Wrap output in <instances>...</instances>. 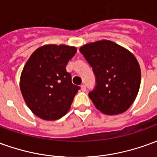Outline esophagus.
Listing matches in <instances>:
<instances>
[{
  "label": "esophagus",
  "mask_w": 157,
  "mask_h": 157,
  "mask_svg": "<svg viewBox=\"0 0 157 157\" xmlns=\"http://www.w3.org/2000/svg\"><path fill=\"white\" fill-rule=\"evenodd\" d=\"M81 88H82V92H86V86L85 85H82V86H81Z\"/></svg>",
  "instance_id": "esophagus-1"
}]
</instances>
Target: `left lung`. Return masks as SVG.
Segmentation results:
<instances>
[{
  "label": "left lung",
  "mask_w": 157,
  "mask_h": 157,
  "mask_svg": "<svg viewBox=\"0 0 157 157\" xmlns=\"http://www.w3.org/2000/svg\"><path fill=\"white\" fill-rule=\"evenodd\" d=\"M80 52L95 75L96 86L88 95L96 108L109 115L125 112L140 86V68L134 55L109 40L83 45Z\"/></svg>",
  "instance_id": "8db88e82"
}]
</instances>
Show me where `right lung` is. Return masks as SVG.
I'll return each mask as SVG.
<instances>
[{"label": "right lung", "mask_w": 157, "mask_h": 157, "mask_svg": "<svg viewBox=\"0 0 157 157\" xmlns=\"http://www.w3.org/2000/svg\"><path fill=\"white\" fill-rule=\"evenodd\" d=\"M76 53L67 45L48 44L37 48L23 67L20 89L35 115L56 120L65 115L80 86L73 85L66 65Z\"/></svg>", "instance_id": "add662e5"}]
</instances>
